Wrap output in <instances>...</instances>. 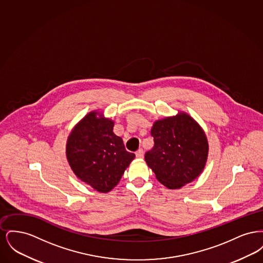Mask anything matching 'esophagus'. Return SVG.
<instances>
[{"label": "esophagus", "instance_id": "34e87169", "mask_svg": "<svg viewBox=\"0 0 263 263\" xmlns=\"http://www.w3.org/2000/svg\"><path fill=\"white\" fill-rule=\"evenodd\" d=\"M143 156H144V151H143V149H139L136 152V157L141 159V158H143Z\"/></svg>", "mask_w": 263, "mask_h": 263}]
</instances>
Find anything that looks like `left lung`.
I'll return each instance as SVG.
<instances>
[{"label": "left lung", "mask_w": 263, "mask_h": 263, "mask_svg": "<svg viewBox=\"0 0 263 263\" xmlns=\"http://www.w3.org/2000/svg\"><path fill=\"white\" fill-rule=\"evenodd\" d=\"M155 145L145 161L157 179L170 189L193 181L203 172L208 141L200 125L187 113L157 120L151 130Z\"/></svg>", "instance_id": "obj_1"}]
</instances>
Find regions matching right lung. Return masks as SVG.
<instances>
[{"label": "right lung", "instance_id": "1", "mask_svg": "<svg viewBox=\"0 0 263 263\" xmlns=\"http://www.w3.org/2000/svg\"><path fill=\"white\" fill-rule=\"evenodd\" d=\"M113 126L111 119L91 111L73 128L66 145L67 160L77 177L101 193L117 185L135 158L113 133Z\"/></svg>", "mask_w": 263, "mask_h": 263}]
</instances>
